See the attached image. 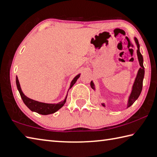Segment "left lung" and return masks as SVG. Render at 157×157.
Listing matches in <instances>:
<instances>
[{"label":"left lung","instance_id":"1","mask_svg":"<svg viewBox=\"0 0 157 157\" xmlns=\"http://www.w3.org/2000/svg\"><path fill=\"white\" fill-rule=\"evenodd\" d=\"M135 43H136V44H137V54L138 60H139V62H140V65L141 67L138 71L137 76H136L135 80L133 86H132L131 94L129 96L128 104H127V106H128V107H130V106L133 104V103L135 102V100L138 98L139 96H140V95L141 90H142L143 80L144 78V73H145L144 67V64H143V62H144L143 56L141 54L140 51V44H139V42H138L137 38H135ZM90 85L93 90H95V87H94V82L92 81H91ZM102 106H105V104H102Z\"/></svg>","mask_w":157,"mask_h":157}]
</instances>
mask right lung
Masks as SVG:
<instances>
[{
	"label": "right lung",
	"mask_w": 157,
	"mask_h": 157,
	"mask_svg": "<svg viewBox=\"0 0 157 157\" xmlns=\"http://www.w3.org/2000/svg\"><path fill=\"white\" fill-rule=\"evenodd\" d=\"M79 77H80V74L74 78L72 82H71L70 89L73 86L74 84L75 83L76 81H77V79ZM16 81L17 88L19 91L20 96H21L24 103H25L26 106H27V107L32 111H35L37 113L42 114V115L52 114V113H55L56 111H57L59 109H60L66 102L67 96L66 98L64 99V100H63V101H61L60 102H59L58 104H47V103L35 101V100H32L31 98H29L26 97L25 94H23L22 91L21 90V87H20L18 78H17V76H16Z\"/></svg>",
	"instance_id": "right-lung-1"
}]
</instances>
